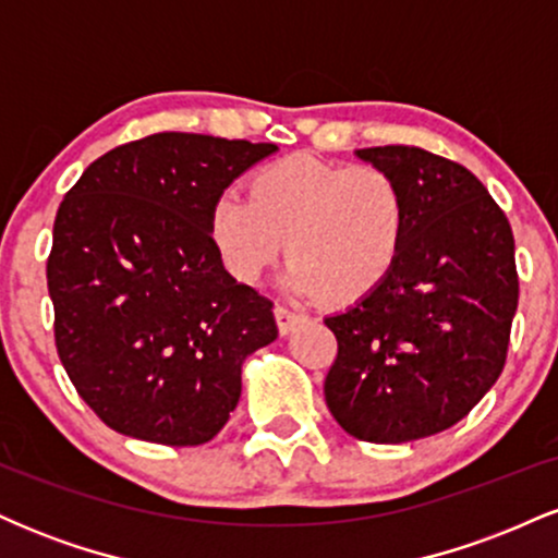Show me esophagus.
<instances>
[{
  "label": "esophagus",
  "mask_w": 558,
  "mask_h": 558,
  "mask_svg": "<svg viewBox=\"0 0 558 558\" xmlns=\"http://www.w3.org/2000/svg\"><path fill=\"white\" fill-rule=\"evenodd\" d=\"M301 319H304V315H299V312H291L288 306H275V323H278L280 336H288Z\"/></svg>",
  "instance_id": "esophagus-1"
}]
</instances>
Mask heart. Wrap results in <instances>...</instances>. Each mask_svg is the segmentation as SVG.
Here are the masks:
<instances>
[{
    "instance_id": "b5f03b06",
    "label": "heart",
    "mask_w": 558,
    "mask_h": 558,
    "mask_svg": "<svg viewBox=\"0 0 558 558\" xmlns=\"http://www.w3.org/2000/svg\"><path fill=\"white\" fill-rule=\"evenodd\" d=\"M407 228V191L393 172L315 155L275 159L254 172L248 196L228 189L209 209V239L235 280L257 283L288 239L286 286L330 306L356 304L386 283Z\"/></svg>"
}]
</instances>
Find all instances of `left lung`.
<instances>
[{"label":"left lung","instance_id":"1","mask_svg":"<svg viewBox=\"0 0 558 558\" xmlns=\"http://www.w3.org/2000/svg\"><path fill=\"white\" fill-rule=\"evenodd\" d=\"M407 191L409 228L386 283L325 317L338 356L325 401L367 444L448 430L501 375L520 299L514 235L462 165L417 146L356 149Z\"/></svg>","mask_w":558,"mask_h":558}]
</instances>
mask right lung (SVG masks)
Wrapping results in <instances>:
<instances>
[{
  "label": "right lung",
  "instance_id": "right-lung-1",
  "mask_svg": "<svg viewBox=\"0 0 558 558\" xmlns=\"http://www.w3.org/2000/svg\"><path fill=\"white\" fill-rule=\"evenodd\" d=\"M275 151L155 133L96 159L62 198L47 262L57 354L112 430L207 444L246 356L278 338L272 301L235 283L209 239L215 198Z\"/></svg>",
  "mask_w": 558,
  "mask_h": 558
}]
</instances>
